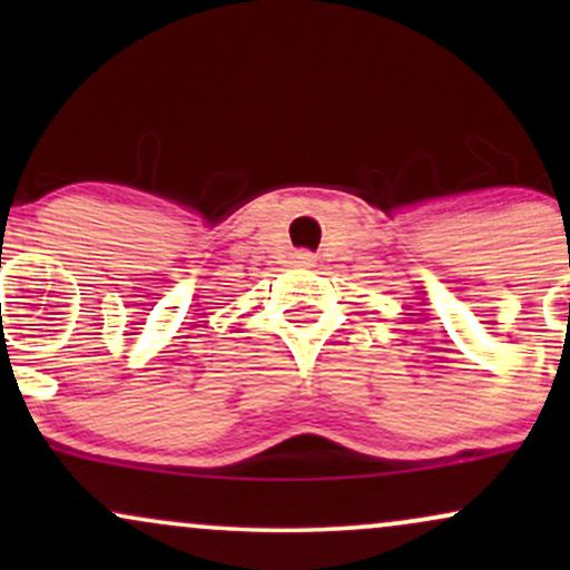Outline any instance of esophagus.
<instances>
[{
  "label": "esophagus",
  "mask_w": 570,
  "mask_h": 570,
  "mask_svg": "<svg viewBox=\"0 0 570 570\" xmlns=\"http://www.w3.org/2000/svg\"><path fill=\"white\" fill-rule=\"evenodd\" d=\"M292 263L297 267H313V265H316V254H313V252H294Z\"/></svg>",
  "instance_id": "1"
}]
</instances>
